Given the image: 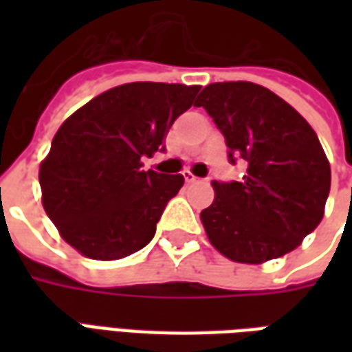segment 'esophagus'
Wrapping results in <instances>:
<instances>
[{
  "instance_id": "obj_1",
  "label": "esophagus",
  "mask_w": 352,
  "mask_h": 352,
  "mask_svg": "<svg viewBox=\"0 0 352 352\" xmlns=\"http://www.w3.org/2000/svg\"><path fill=\"white\" fill-rule=\"evenodd\" d=\"M183 175H184V181H186V183H198V181H199L198 177L192 175L190 171H184Z\"/></svg>"
}]
</instances>
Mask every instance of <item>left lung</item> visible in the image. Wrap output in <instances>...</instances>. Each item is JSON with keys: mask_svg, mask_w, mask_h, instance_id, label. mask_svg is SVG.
Masks as SVG:
<instances>
[{"mask_svg": "<svg viewBox=\"0 0 352 352\" xmlns=\"http://www.w3.org/2000/svg\"><path fill=\"white\" fill-rule=\"evenodd\" d=\"M204 107L224 135L230 164L247 162L241 181H214L201 211L209 241L226 258L262 264L294 251L317 228L330 192V164L307 120L254 82H213Z\"/></svg>", "mask_w": 352, "mask_h": 352, "instance_id": "8db88e82", "label": "left lung"}]
</instances>
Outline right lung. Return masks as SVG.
<instances>
[{"mask_svg":"<svg viewBox=\"0 0 352 352\" xmlns=\"http://www.w3.org/2000/svg\"><path fill=\"white\" fill-rule=\"evenodd\" d=\"M199 87L128 82L75 111L39 168L43 207L67 243L94 260L143 249L183 175L143 171V158L166 151L177 116Z\"/></svg>","mask_w":352,"mask_h":352,"instance_id":"1","label":"right lung"}]
</instances>
